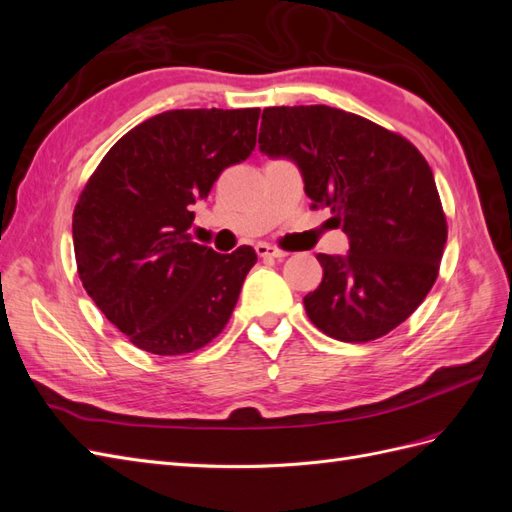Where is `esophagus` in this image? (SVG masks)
Wrapping results in <instances>:
<instances>
[{
  "mask_svg": "<svg viewBox=\"0 0 512 512\" xmlns=\"http://www.w3.org/2000/svg\"><path fill=\"white\" fill-rule=\"evenodd\" d=\"M256 254L260 258H284V256H288V252L280 250V247H275V245H269V243H258Z\"/></svg>",
  "mask_w": 512,
  "mask_h": 512,
  "instance_id": "1",
  "label": "esophagus"
}]
</instances>
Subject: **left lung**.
I'll return each instance as SVG.
<instances>
[{
	"mask_svg": "<svg viewBox=\"0 0 512 512\" xmlns=\"http://www.w3.org/2000/svg\"><path fill=\"white\" fill-rule=\"evenodd\" d=\"M260 151L301 168L312 209L329 207L348 256L318 254L305 312L339 342L365 344L412 316L436 282L448 235L433 173L408 138L324 104L271 106Z\"/></svg>",
	"mask_w": 512,
	"mask_h": 512,
	"instance_id": "1",
	"label": "left lung"
}]
</instances>
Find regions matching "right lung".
<instances>
[{
	"mask_svg": "<svg viewBox=\"0 0 512 512\" xmlns=\"http://www.w3.org/2000/svg\"><path fill=\"white\" fill-rule=\"evenodd\" d=\"M260 108H181L138 123L106 153L72 215L76 269L130 342L177 356L218 337L256 265L250 245L194 243L192 205L252 156Z\"/></svg>",
	"mask_w": 512,
	"mask_h": 512,
	"instance_id": "obj_1",
	"label": "right lung"
}]
</instances>
